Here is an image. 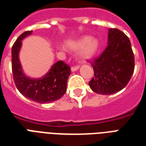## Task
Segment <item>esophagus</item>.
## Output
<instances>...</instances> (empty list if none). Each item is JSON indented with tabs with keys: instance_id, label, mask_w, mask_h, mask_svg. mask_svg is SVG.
Segmentation results:
<instances>
[{
	"instance_id": "34e87169",
	"label": "esophagus",
	"mask_w": 146,
	"mask_h": 146,
	"mask_svg": "<svg viewBox=\"0 0 146 146\" xmlns=\"http://www.w3.org/2000/svg\"><path fill=\"white\" fill-rule=\"evenodd\" d=\"M78 69H79V66L76 65V66H72L71 70H72V71H76V70H77Z\"/></svg>"
}]
</instances>
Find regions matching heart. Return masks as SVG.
<instances>
[{"label": "heart", "mask_w": 146, "mask_h": 146, "mask_svg": "<svg viewBox=\"0 0 146 146\" xmlns=\"http://www.w3.org/2000/svg\"><path fill=\"white\" fill-rule=\"evenodd\" d=\"M69 48L73 50H77L82 48L81 54L84 58H88L95 54L98 48V42L96 40H93L90 36H83L76 41L68 44Z\"/></svg>", "instance_id": "1"}]
</instances>
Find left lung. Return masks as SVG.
Instances as JSON below:
<instances>
[{"instance_id":"8db88e82","label":"left lung","mask_w":146,"mask_h":146,"mask_svg":"<svg viewBox=\"0 0 146 146\" xmlns=\"http://www.w3.org/2000/svg\"><path fill=\"white\" fill-rule=\"evenodd\" d=\"M90 63L94 77L88 84L93 92L112 95L124 88L135 70V56L127 36L118 29H110L107 47Z\"/></svg>"}]
</instances>
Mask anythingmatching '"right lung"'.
<instances>
[{
  "instance_id": "add662e5",
  "label": "right lung",
  "mask_w": 146,
  "mask_h": 146,
  "mask_svg": "<svg viewBox=\"0 0 146 146\" xmlns=\"http://www.w3.org/2000/svg\"><path fill=\"white\" fill-rule=\"evenodd\" d=\"M32 30L22 33L11 48V68L15 86L22 95L39 103H48L61 98L66 92L67 80L71 73L69 65L58 61L40 79H30L22 71L19 52L22 40L29 36Z\"/></svg>"
}]
</instances>
